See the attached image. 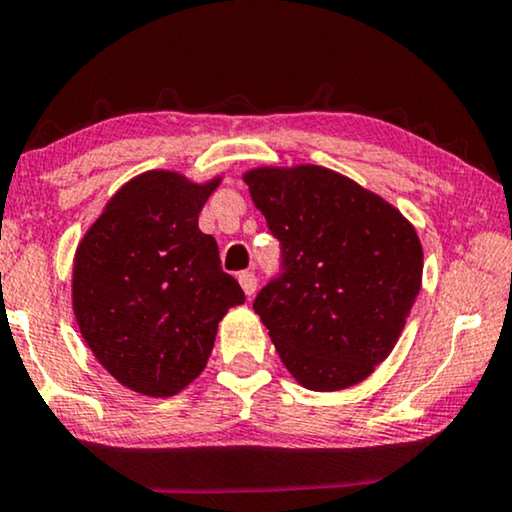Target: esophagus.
I'll list each match as a JSON object with an SVG mask.
<instances>
[{
	"label": "esophagus",
	"instance_id": "esophagus-1",
	"mask_svg": "<svg viewBox=\"0 0 512 512\" xmlns=\"http://www.w3.org/2000/svg\"><path fill=\"white\" fill-rule=\"evenodd\" d=\"M239 283L243 287V292L248 294V297H253L255 290H257V276L255 271H241L239 273Z\"/></svg>",
	"mask_w": 512,
	"mask_h": 512
}]
</instances>
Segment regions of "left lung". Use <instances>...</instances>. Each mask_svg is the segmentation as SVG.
I'll use <instances>...</instances> for the list:
<instances>
[{
	"label": "left lung",
	"mask_w": 512,
	"mask_h": 512,
	"mask_svg": "<svg viewBox=\"0 0 512 512\" xmlns=\"http://www.w3.org/2000/svg\"><path fill=\"white\" fill-rule=\"evenodd\" d=\"M250 197L280 243L253 301L308 390L357 385L390 355L422 283V246L397 208L325 167L255 169Z\"/></svg>",
	"instance_id": "8db88e82"
}]
</instances>
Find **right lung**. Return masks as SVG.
<instances>
[{
	"mask_svg": "<svg viewBox=\"0 0 512 512\" xmlns=\"http://www.w3.org/2000/svg\"><path fill=\"white\" fill-rule=\"evenodd\" d=\"M220 178L148 171L122 185L85 234L74 313L99 364L129 390L171 397L204 371L218 322L246 301L197 225Z\"/></svg>",
	"mask_w": 512,
	"mask_h": 512,
	"instance_id": "1",
	"label": "right lung"
}]
</instances>
